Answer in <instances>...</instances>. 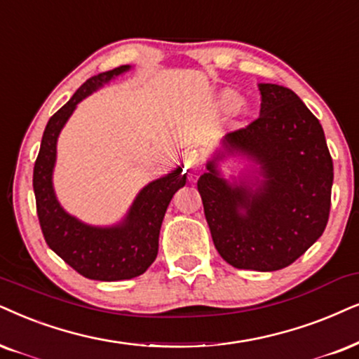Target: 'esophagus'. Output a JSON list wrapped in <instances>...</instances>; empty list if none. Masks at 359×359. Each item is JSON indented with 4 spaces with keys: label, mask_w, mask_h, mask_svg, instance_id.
I'll return each mask as SVG.
<instances>
[{
    "label": "esophagus",
    "mask_w": 359,
    "mask_h": 359,
    "mask_svg": "<svg viewBox=\"0 0 359 359\" xmlns=\"http://www.w3.org/2000/svg\"><path fill=\"white\" fill-rule=\"evenodd\" d=\"M189 165L190 167H197L198 165V162H201V154L198 152H194V154H190L189 156Z\"/></svg>",
    "instance_id": "34e87169"
}]
</instances>
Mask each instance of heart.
I'll list each match as a JSON object with an SVG mask.
<instances>
[{
  "instance_id": "1",
  "label": "heart",
  "mask_w": 359,
  "mask_h": 359,
  "mask_svg": "<svg viewBox=\"0 0 359 359\" xmlns=\"http://www.w3.org/2000/svg\"><path fill=\"white\" fill-rule=\"evenodd\" d=\"M224 102L226 106H233L235 102H237V96H235L233 93H225L224 94Z\"/></svg>"
}]
</instances>
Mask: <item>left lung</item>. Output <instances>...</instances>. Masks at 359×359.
I'll return each mask as SVG.
<instances>
[{"instance_id":"1","label":"left lung","mask_w":359,"mask_h":359,"mask_svg":"<svg viewBox=\"0 0 359 359\" xmlns=\"http://www.w3.org/2000/svg\"><path fill=\"white\" fill-rule=\"evenodd\" d=\"M260 116L222 139L225 154L197 182L213 245L240 270L275 271L300 258L325 232L333 161L323 127L292 89L258 84ZM243 155L259 177L230 184L215 164Z\"/></svg>"}]
</instances>
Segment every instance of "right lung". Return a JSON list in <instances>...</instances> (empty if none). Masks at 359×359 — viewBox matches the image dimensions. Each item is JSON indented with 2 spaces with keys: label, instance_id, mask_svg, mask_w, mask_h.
Wrapping results in <instances>:
<instances>
[{
  "label": "right lung",
  "instance_id": "obj_1",
  "mask_svg": "<svg viewBox=\"0 0 359 359\" xmlns=\"http://www.w3.org/2000/svg\"><path fill=\"white\" fill-rule=\"evenodd\" d=\"M119 66L86 81L49 119L34 162L33 189L41 230L49 248L86 278L99 281L129 280L142 275L158 250V233L165 210L187 174L177 167L170 174L147 184L135 197L127 215L117 225L93 226L67 213L57 202L53 187L56 144L61 129L78 104L109 81L129 71Z\"/></svg>",
  "mask_w": 359,
  "mask_h": 359
}]
</instances>
